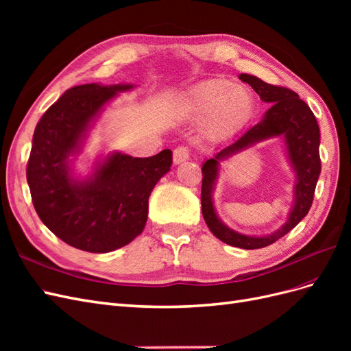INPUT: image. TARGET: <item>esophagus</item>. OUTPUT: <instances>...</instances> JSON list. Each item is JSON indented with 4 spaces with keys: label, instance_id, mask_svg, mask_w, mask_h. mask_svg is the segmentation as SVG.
Wrapping results in <instances>:
<instances>
[{
    "label": "esophagus",
    "instance_id": "1",
    "mask_svg": "<svg viewBox=\"0 0 351 351\" xmlns=\"http://www.w3.org/2000/svg\"><path fill=\"white\" fill-rule=\"evenodd\" d=\"M189 159V149L184 146H178L174 149V154H173V161L176 165L182 164L184 161H187Z\"/></svg>",
    "mask_w": 351,
    "mask_h": 351
}]
</instances>
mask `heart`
I'll list each match as a JSON object with an SVG mask.
<instances>
[{
	"label": "heart",
	"instance_id": "heart-1",
	"mask_svg": "<svg viewBox=\"0 0 351 351\" xmlns=\"http://www.w3.org/2000/svg\"><path fill=\"white\" fill-rule=\"evenodd\" d=\"M183 108L193 119L205 117L204 132L215 141L236 132L249 120L253 98L241 84L212 80L202 83L190 93Z\"/></svg>",
	"mask_w": 351,
	"mask_h": 351
}]
</instances>
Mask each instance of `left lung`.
Masks as SVG:
<instances>
[{"mask_svg":"<svg viewBox=\"0 0 351 351\" xmlns=\"http://www.w3.org/2000/svg\"><path fill=\"white\" fill-rule=\"evenodd\" d=\"M240 80L249 83L263 102L271 104V108L265 112L263 119L243 133L239 139L232 141L224 147L218 149L214 156L206 159L202 165V214H204L206 226L217 239L230 246L240 249H262L275 243L287 232L291 231L309 212L317 178L321 174L319 143L321 133L319 125L315 119L312 110L299 95L291 89L265 83L256 76L243 73ZM281 135L286 143V152L289 162L295 171V189H293V206L289 218L277 232L267 237H246L231 230L217 217L211 193L215 189L219 176L220 161L259 141Z\"/></svg>","mask_w":351,"mask_h":351,"instance_id":"1","label":"left lung"}]
</instances>
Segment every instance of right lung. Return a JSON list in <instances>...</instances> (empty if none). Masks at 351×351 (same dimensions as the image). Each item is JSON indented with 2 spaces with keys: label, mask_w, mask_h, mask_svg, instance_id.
Returning <instances> with one entry per match:
<instances>
[{
  "label": "right lung",
  "mask_w": 351,
  "mask_h": 351,
  "mask_svg": "<svg viewBox=\"0 0 351 351\" xmlns=\"http://www.w3.org/2000/svg\"><path fill=\"white\" fill-rule=\"evenodd\" d=\"M133 84L74 86L42 115L32 141L26 177L40 221L70 246L107 253L133 241L145 228L147 200L169 171L173 152L149 158L110 152L79 178L73 161L104 107Z\"/></svg>",
  "instance_id": "right-lung-1"
}]
</instances>
